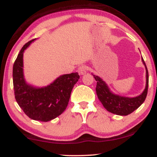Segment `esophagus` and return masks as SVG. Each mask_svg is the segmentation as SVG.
I'll list each match as a JSON object with an SVG mask.
<instances>
[{"label": "esophagus", "mask_w": 157, "mask_h": 157, "mask_svg": "<svg viewBox=\"0 0 157 157\" xmlns=\"http://www.w3.org/2000/svg\"><path fill=\"white\" fill-rule=\"evenodd\" d=\"M86 71H87L86 67L83 65L79 66L78 68V71L79 73V74H81V75H83V74H86Z\"/></svg>", "instance_id": "obj_1"}]
</instances>
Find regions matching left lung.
Here are the masks:
<instances>
[{
  "label": "left lung",
  "mask_w": 157,
  "mask_h": 157,
  "mask_svg": "<svg viewBox=\"0 0 157 157\" xmlns=\"http://www.w3.org/2000/svg\"><path fill=\"white\" fill-rule=\"evenodd\" d=\"M142 61L147 71V85L143 93L136 97H124L112 94L107 86L106 83L101 78L96 75H93L96 81V91L98 99L101 102L104 108L109 112L117 115L126 116L138 109L145 101L149 86V73L143 58Z\"/></svg>",
  "instance_id": "left-lung-1"
}]
</instances>
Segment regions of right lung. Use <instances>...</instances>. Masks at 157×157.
<instances>
[{
	"instance_id": "1",
	"label": "right lung",
	"mask_w": 157,
	"mask_h": 157,
	"mask_svg": "<svg viewBox=\"0 0 157 157\" xmlns=\"http://www.w3.org/2000/svg\"><path fill=\"white\" fill-rule=\"evenodd\" d=\"M33 40L21 48L13 68L15 98L19 106L31 119L51 121L66 110L74 86L78 81L77 72L62 75L48 86L35 88L25 83L23 73V51Z\"/></svg>"
}]
</instances>
